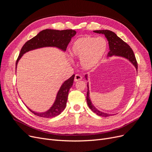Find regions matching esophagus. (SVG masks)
Instances as JSON below:
<instances>
[{
    "label": "esophagus",
    "mask_w": 152,
    "mask_h": 152,
    "mask_svg": "<svg viewBox=\"0 0 152 152\" xmlns=\"http://www.w3.org/2000/svg\"><path fill=\"white\" fill-rule=\"evenodd\" d=\"M82 77L81 75H80L79 74H77L75 76L74 80H75V82H78V81L82 80Z\"/></svg>",
    "instance_id": "obj_1"
}]
</instances>
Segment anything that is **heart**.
I'll use <instances>...</instances> for the list:
<instances>
[{
	"label": "heart",
	"mask_w": 152,
	"mask_h": 152,
	"mask_svg": "<svg viewBox=\"0 0 152 152\" xmlns=\"http://www.w3.org/2000/svg\"><path fill=\"white\" fill-rule=\"evenodd\" d=\"M107 49V42L104 38L86 35L73 42L72 54L80 59L81 65L84 68L91 69L99 63Z\"/></svg>",
	"instance_id": "heart-1"
}]
</instances>
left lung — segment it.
I'll return each mask as SVG.
<instances>
[{
  "mask_svg": "<svg viewBox=\"0 0 152 152\" xmlns=\"http://www.w3.org/2000/svg\"><path fill=\"white\" fill-rule=\"evenodd\" d=\"M93 31L95 32V33L100 34H102L104 35L106 38L107 39L108 41V45H109V49H110V50L107 55L108 57H112L113 56H119V57L126 58L134 66L136 70H137V63L136 61L134 52H133L132 49L127 43H126L124 41H123L120 37H118L115 34L114 32L110 30H94ZM85 78L87 80V75H85ZM87 96H86L87 103L88 107L92 111L97 114L98 115L104 117H109L114 115V114H110L105 112H103L94 107L93 104L92 103L90 99V96H89L90 93H89L88 82H87Z\"/></svg>",
  "mask_w": 152,
  "mask_h": 152,
  "instance_id": "left-lung-1",
  "label": "left lung"
}]
</instances>
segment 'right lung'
<instances>
[{
    "mask_svg": "<svg viewBox=\"0 0 152 152\" xmlns=\"http://www.w3.org/2000/svg\"><path fill=\"white\" fill-rule=\"evenodd\" d=\"M75 34L76 31L73 30H56L45 29L40 31L34 37L27 41L22 47L16 63V69L18 63L23 55L30 50L46 47H53L60 49L63 51H66L68 44L70 43L72 38L75 36ZM74 77L75 75L73 74L62 84L57 93L56 99L52 107L48 111L44 112H36L32 111L28 107H26L29 109L30 112L39 117L51 118L58 115L66 107L69 90L73 85Z\"/></svg>",
    "mask_w": 152,
    "mask_h": 152,
    "instance_id": "right-lung-1",
    "label": "right lung"
}]
</instances>
